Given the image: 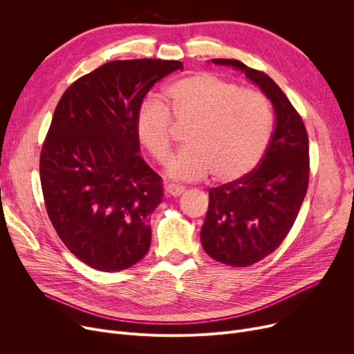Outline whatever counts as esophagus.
<instances>
[{
  "instance_id": "obj_1",
  "label": "esophagus",
  "mask_w": 354,
  "mask_h": 354,
  "mask_svg": "<svg viewBox=\"0 0 354 354\" xmlns=\"http://www.w3.org/2000/svg\"><path fill=\"white\" fill-rule=\"evenodd\" d=\"M165 191L167 195H172V196H179L185 192V187L182 185H176V183H169L165 187Z\"/></svg>"
}]
</instances>
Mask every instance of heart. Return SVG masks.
<instances>
[{
  "instance_id": "heart-1",
  "label": "heart",
  "mask_w": 354,
  "mask_h": 354,
  "mask_svg": "<svg viewBox=\"0 0 354 354\" xmlns=\"http://www.w3.org/2000/svg\"><path fill=\"white\" fill-rule=\"evenodd\" d=\"M174 123L189 126L183 147L167 162V174L198 180L209 172L221 183L247 178L261 162L270 143L272 113L261 91L212 73L199 71L174 82L165 102L146 100L138 110L135 129L140 145L158 163L169 155Z\"/></svg>"
}]
</instances>
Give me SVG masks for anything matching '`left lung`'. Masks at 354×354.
<instances>
[{
  "mask_svg": "<svg viewBox=\"0 0 354 354\" xmlns=\"http://www.w3.org/2000/svg\"><path fill=\"white\" fill-rule=\"evenodd\" d=\"M232 66L261 88L275 111L267 151L243 180L209 189V205L201 243L215 261L248 267L274 252L288 235L307 194L308 135L299 111L264 71L235 59H214Z\"/></svg>",
  "mask_w": 354,
  "mask_h": 354,
  "instance_id": "8db88e82",
  "label": "left lung"
}]
</instances>
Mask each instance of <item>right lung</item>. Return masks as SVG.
<instances>
[{"instance_id":"right-lung-1","label":"right lung","mask_w":354,"mask_h":354,"mask_svg":"<svg viewBox=\"0 0 354 354\" xmlns=\"http://www.w3.org/2000/svg\"><path fill=\"white\" fill-rule=\"evenodd\" d=\"M172 60H116L74 82L62 96L40 155L51 224L80 261L99 271L132 267L151 247L149 219L162 178L139 155L136 115Z\"/></svg>"}]
</instances>
